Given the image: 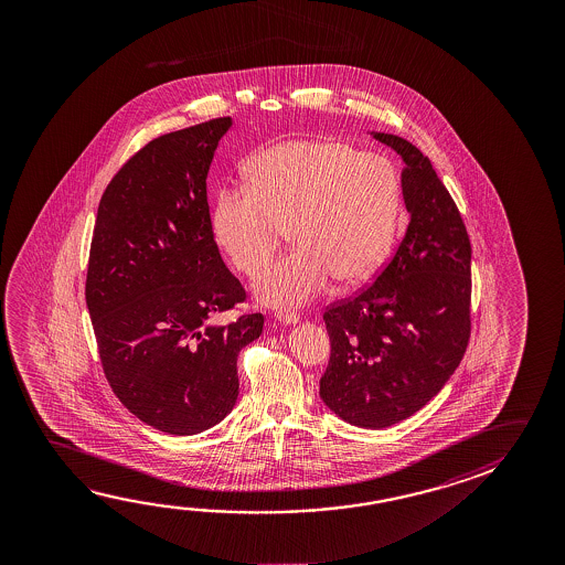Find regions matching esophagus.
<instances>
[{
	"label": "esophagus",
	"instance_id": "1",
	"mask_svg": "<svg viewBox=\"0 0 565 565\" xmlns=\"http://www.w3.org/2000/svg\"><path fill=\"white\" fill-rule=\"evenodd\" d=\"M276 319H278L279 323L297 324L299 323V313H296V311H278Z\"/></svg>",
	"mask_w": 565,
	"mask_h": 565
}]
</instances>
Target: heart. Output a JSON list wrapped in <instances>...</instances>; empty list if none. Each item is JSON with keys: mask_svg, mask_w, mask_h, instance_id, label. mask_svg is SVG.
<instances>
[{"mask_svg": "<svg viewBox=\"0 0 565 565\" xmlns=\"http://www.w3.org/2000/svg\"><path fill=\"white\" fill-rule=\"evenodd\" d=\"M248 177L218 191L213 228L246 276L268 264L289 228L296 248L254 281L266 306L309 303L334 278L362 284L388 256L399 209L388 159L339 139H294L259 151Z\"/></svg>", "mask_w": 565, "mask_h": 565, "instance_id": "heart-1", "label": "heart"}]
</instances>
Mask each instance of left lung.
I'll use <instances>...</instances> for the list:
<instances>
[{
    "instance_id": "8db88e82",
    "label": "left lung",
    "mask_w": 565,
    "mask_h": 565,
    "mask_svg": "<svg viewBox=\"0 0 565 565\" xmlns=\"http://www.w3.org/2000/svg\"><path fill=\"white\" fill-rule=\"evenodd\" d=\"M404 161L406 234L356 296L327 307L331 359L324 406L352 426L384 429L426 406L471 337V242L431 161L407 139L372 131Z\"/></svg>"
}]
</instances>
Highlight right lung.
<instances>
[{"label":"right lung","mask_w":565,"mask_h":565,"mask_svg":"<svg viewBox=\"0 0 565 565\" xmlns=\"http://www.w3.org/2000/svg\"><path fill=\"white\" fill-rule=\"evenodd\" d=\"M232 118L149 141L106 186L94 224L86 306L104 374L134 416L201 434L238 398V352L264 315L214 324L246 299L214 242L206 175Z\"/></svg>","instance_id":"obj_1"}]
</instances>
